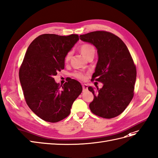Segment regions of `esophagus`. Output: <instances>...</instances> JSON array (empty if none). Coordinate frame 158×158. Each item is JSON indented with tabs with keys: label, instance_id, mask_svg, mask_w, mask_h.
Returning <instances> with one entry per match:
<instances>
[{
	"label": "esophagus",
	"instance_id": "esophagus-1",
	"mask_svg": "<svg viewBox=\"0 0 158 158\" xmlns=\"http://www.w3.org/2000/svg\"><path fill=\"white\" fill-rule=\"evenodd\" d=\"M82 87H83V92H86L88 90V85H87L83 84Z\"/></svg>",
	"mask_w": 158,
	"mask_h": 158
}]
</instances>
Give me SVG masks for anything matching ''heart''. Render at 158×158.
<instances>
[{
  "mask_svg": "<svg viewBox=\"0 0 158 158\" xmlns=\"http://www.w3.org/2000/svg\"><path fill=\"white\" fill-rule=\"evenodd\" d=\"M79 51L85 58L87 59L88 57H89L90 56H94L95 52V49L94 47L93 46L92 44H89V43H85V44H82V45L80 46ZM71 57V52H68L66 54L65 56H64V62L67 63L69 61ZM73 75L75 78L78 79L79 80H84L86 77L85 75L83 73L80 72V71L74 72Z\"/></svg>",
  "mask_w": 158,
  "mask_h": 158,
  "instance_id": "heart-1",
  "label": "heart"
}]
</instances>
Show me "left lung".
Instances as JSON below:
<instances>
[{
    "instance_id": "obj_1",
    "label": "left lung",
    "mask_w": 158,
    "mask_h": 158,
    "mask_svg": "<svg viewBox=\"0 0 158 158\" xmlns=\"http://www.w3.org/2000/svg\"><path fill=\"white\" fill-rule=\"evenodd\" d=\"M84 42L96 47L98 61L93 74L103 84L96 89L89 87L94 99L89 104L93 114L103 118L118 116L133 97L136 80V67L127 46L118 36L107 31H94L79 36Z\"/></svg>"
}]
</instances>
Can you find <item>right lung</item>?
<instances>
[{"instance_id": "obj_1", "label": "right lung", "mask_w": 158, "mask_h": 158, "mask_svg": "<svg viewBox=\"0 0 158 158\" xmlns=\"http://www.w3.org/2000/svg\"><path fill=\"white\" fill-rule=\"evenodd\" d=\"M78 40L77 35L43 34L27 48L19 69L20 82L28 106L44 121L56 123L67 118L81 94L77 81L71 79L59 86L53 78L64 68V56Z\"/></svg>"}]
</instances>
